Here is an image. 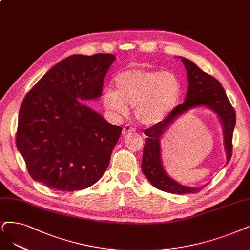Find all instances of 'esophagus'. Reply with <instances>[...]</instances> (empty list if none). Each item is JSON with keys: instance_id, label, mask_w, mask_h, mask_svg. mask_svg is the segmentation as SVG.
Returning a JSON list of instances; mask_svg holds the SVG:
<instances>
[{"instance_id": "34e87169", "label": "esophagus", "mask_w": 250, "mask_h": 250, "mask_svg": "<svg viewBox=\"0 0 250 250\" xmlns=\"http://www.w3.org/2000/svg\"><path fill=\"white\" fill-rule=\"evenodd\" d=\"M134 132H136V128L133 127L132 125H125L123 128V134L124 135H126L128 133H134Z\"/></svg>"}]
</instances>
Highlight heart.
I'll use <instances>...</instances> for the list:
<instances>
[{"label":"heart","mask_w":250,"mask_h":250,"mask_svg":"<svg viewBox=\"0 0 250 250\" xmlns=\"http://www.w3.org/2000/svg\"><path fill=\"white\" fill-rule=\"evenodd\" d=\"M116 90L107 89L103 97L106 108L126 114L135 107L136 118L144 125L162 122L176 105L181 84L172 72L133 68L119 73L114 79Z\"/></svg>","instance_id":"b5f03b06"}]
</instances>
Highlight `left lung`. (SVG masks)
<instances>
[{
  "mask_svg": "<svg viewBox=\"0 0 250 250\" xmlns=\"http://www.w3.org/2000/svg\"><path fill=\"white\" fill-rule=\"evenodd\" d=\"M181 61L188 72V88L186 101L175 107L163 122L144 130L147 136L143 148L142 171L152 186L161 190L176 195L199 192L201 188L181 186L173 180L165 172L161 161V139L170 125L180 114L187 112L191 108L205 106L218 115L224 128V142L227 152V164L229 162L233 150V133L236 125V112L229 101L224 87L213 76L202 71L195 62L181 58Z\"/></svg>",
  "mask_w": 250,
  "mask_h": 250,
  "instance_id": "1",
  "label": "left lung"
}]
</instances>
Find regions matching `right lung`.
I'll return each mask as SVG.
<instances>
[{
	"mask_svg": "<svg viewBox=\"0 0 250 250\" xmlns=\"http://www.w3.org/2000/svg\"><path fill=\"white\" fill-rule=\"evenodd\" d=\"M115 55L73 54L52 67L25 95L16 146L35 181L61 191L95 184L107 170L123 128L81 100L98 99Z\"/></svg>",
	"mask_w": 250,
	"mask_h": 250,
	"instance_id": "obj_1",
	"label": "right lung"
}]
</instances>
